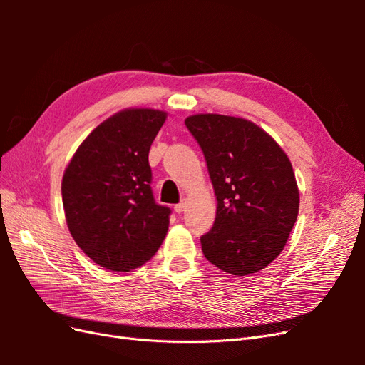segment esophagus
Returning a JSON list of instances; mask_svg holds the SVG:
<instances>
[{
  "label": "esophagus",
  "mask_w": 365,
  "mask_h": 365,
  "mask_svg": "<svg viewBox=\"0 0 365 365\" xmlns=\"http://www.w3.org/2000/svg\"><path fill=\"white\" fill-rule=\"evenodd\" d=\"M185 207H187V202H185V201H181L180 204H176V205L173 207V210H175L176 213H182L184 210H185Z\"/></svg>",
  "instance_id": "1"
}]
</instances>
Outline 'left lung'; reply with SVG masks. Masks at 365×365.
<instances>
[{"instance_id":"8db88e82","label":"left lung","mask_w":365,"mask_h":365,"mask_svg":"<svg viewBox=\"0 0 365 365\" xmlns=\"http://www.w3.org/2000/svg\"><path fill=\"white\" fill-rule=\"evenodd\" d=\"M185 126L200 145L216 196V219L201 236L205 259L233 275L257 272L279 256L300 196L289 158L244 118L197 114Z\"/></svg>"}]
</instances>
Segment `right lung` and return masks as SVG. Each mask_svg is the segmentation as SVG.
Returning <instances> with one entry per match:
<instances>
[{
	"instance_id": "obj_1",
	"label": "right lung",
	"mask_w": 365,
	"mask_h": 365,
	"mask_svg": "<svg viewBox=\"0 0 365 365\" xmlns=\"http://www.w3.org/2000/svg\"><path fill=\"white\" fill-rule=\"evenodd\" d=\"M165 113L125 109L98 125L62 178L65 219L76 244L101 267L128 272L152 259L170 208L152 193L149 150Z\"/></svg>"
}]
</instances>
